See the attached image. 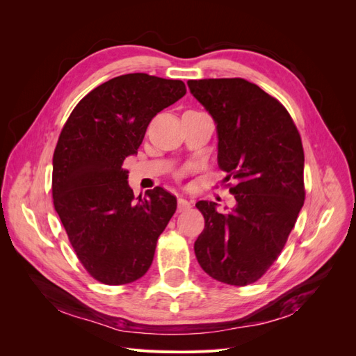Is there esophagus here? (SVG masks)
<instances>
[{
  "instance_id": "34e87169",
  "label": "esophagus",
  "mask_w": 356,
  "mask_h": 356,
  "mask_svg": "<svg viewBox=\"0 0 356 356\" xmlns=\"http://www.w3.org/2000/svg\"><path fill=\"white\" fill-rule=\"evenodd\" d=\"M191 208V202H188L187 199H178V212H184L188 211Z\"/></svg>"
}]
</instances>
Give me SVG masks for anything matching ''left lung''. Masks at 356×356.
I'll use <instances>...</instances> for the list:
<instances>
[{
  "label": "left lung",
  "mask_w": 356,
  "mask_h": 356,
  "mask_svg": "<svg viewBox=\"0 0 356 356\" xmlns=\"http://www.w3.org/2000/svg\"><path fill=\"white\" fill-rule=\"evenodd\" d=\"M217 124L218 165L233 178L225 213L200 200L204 229L195 242L200 267L220 282L258 281L284 250L305 203V153L285 106L243 79L188 80Z\"/></svg>",
  "instance_id": "left-lung-1"
}]
</instances>
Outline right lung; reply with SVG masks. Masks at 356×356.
Listing matches in <instances>:
<instances>
[{
	"label": "right lung",
	"mask_w": 356,
	"mask_h": 356,
	"mask_svg": "<svg viewBox=\"0 0 356 356\" xmlns=\"http://www.w3.org/2000/svg\"><path fill=\"white\" fill-rule=\"evenodd\" d=\"M186 92L181 80L124 74L86 95L62 129L53 154V203L96 281L131 284L153 263L177 197L156 187L136 201L122 165L138 153L152 118Z\"/></svg>",
	"instance_id": "obj_1"
}]
</instances>
